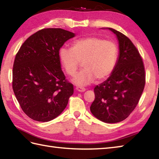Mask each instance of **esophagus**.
<instances>
[{
	"label": "esophagus",
	"mask_w": 159,
	"mask_h": 159,
	"mask_svg": "<svg viewBox=\"0 0 159 159\" xmlns=\"http://www.w3.org/2000/svg\"><path fill=\"white\" fill-rule=\"evenodd\" d=\"M76 89L79 92H84L85 91V88H84L83 87H76Z\"/></svg>",
	"instance_id": "esophagus-1"
}]
</instances>
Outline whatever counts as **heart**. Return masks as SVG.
<instances>
[{"label": "heart", "instance_id": "heart-1", "mask_svg": "<svg viewBox=\"0 0 159 159\" xmlns=\"http://www.w3.org/2000/svg\"><path fill=\"white\" fill-rule=\"evenodd\" d=\"M118 47L111 40L97 36H89L75 40L71 48L63 47L59 58L66 73L74 76L83 61L84 69L72 79L77 85L85 86L96 79L102 80L110 75L116 65Z\"/></svg>", "mask_w": 159, "mask_h": 159}]
</instances>
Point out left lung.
Here are the masks:
<instances>
[{
  "mask_svg": "<svg viewBox=\"0 0 159 159\" xmlns=\"http://www.w3.org/2000/svg\"><path fill=\"white\" fill-rule=\"evenodd\" d=\"M119 42V57L108 79L94 88L95 99L90 107L102 122L116 123L125 120L134 110L143 91L145 75L139 52L126 36L112 28Z\"/></svg>",
  "mask_w": 159,
  "mask_h": 159,
  "instance_id": "1",
  "label": "left lung"
}]
</instances>
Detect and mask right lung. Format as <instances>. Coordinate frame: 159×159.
<instances>
[{
  "label": "right lung",
  "instance_id": "right-lung-1",
  "mask_svg": "<svg viewBox=\"0 0 159 159\" xmlns=\"http://www.w3.org/2000/svg\"><path fill=\"white\" fill-rule=\"evenodd\" d=\"M75 36L61 28L39 30L16 56L12 87L22 110L31 119L48 122L58 116L74 93L61 70L59 50Z\"/></svg>",
  "mask_w": 159,
  "mask_h": 159
}]
</instances>
